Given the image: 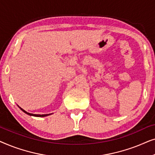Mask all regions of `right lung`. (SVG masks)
Masks as SVG:
<instances>
[{
    "instance_id": "right-lung-1",
    "label": "right lung",
    "mask_w": 155,
    "mask_h": 155,
    "mask_svg": "<svg viewBox=\"0 0 155 155\" xmlns=\"http://www.w3.org/2000/svg\"><path fill=\"white\" fill-rule=\"evenodd\" d=\"M20 109H21V108H20ZM21 110H22V111H24L25 114H28V115H30V116H38V117H44V116H46L49 115V114H42V115H40V114H29V113H28V112L25 111L24 109H21Z\"/></svg>"
}]
</instances>
